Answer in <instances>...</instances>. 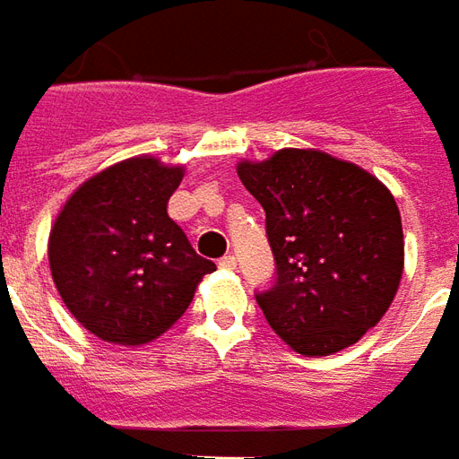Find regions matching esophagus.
<instances>
[{"label":"esophagus","instance_id":"1","mask_svg":"<svg viewBox=\"0 0 459 459\" xmlns=\"http://www.w3.org/2000/svg\"><path fill=\"white\" fill-rule=\"evenodd\" d=\"M220 269H227V272H235L237 269V256L235 255H227L220 259Z\"/></svg>","mask_w":459,"mask_h":459}]
</instances>
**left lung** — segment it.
<instances>
[{"label":"left lung","instance_id":"1","mask_svg":"<svg viewBox=\"0 0 459 459\" xmlns=\"http://www.w3.org/2000/svg\"><path fill=\"white\" fill-rule=\"evenodd\" d=\"M237 175L266 212L276 281L256 304L269 326L301 356L353 346L401 287L405 242L391 190L316 148L237 162Z\"/></svg>","mask_w":459,"mask_h":459}]
</instances>
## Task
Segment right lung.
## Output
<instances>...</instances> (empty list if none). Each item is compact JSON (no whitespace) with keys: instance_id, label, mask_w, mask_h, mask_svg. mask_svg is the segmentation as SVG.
I'll return each instance as SVG.
<instances>
[{"instance_id":"add662e5","label":"right lung","mask_w":459,"mask_h":459,"mask_svg":"<svg viewBox=\"0 0 459 459\" xmlns=\"http://www.w3.org/2000/svg\"><path fill=\"white\" fill-rule=\"evenodd\" d=\"M183 178V165L152 155L120 160L79 185L51 224L48 266L61 301L100 341H155L217 269L168 214Z\"/></svg>"}]
</instances>
